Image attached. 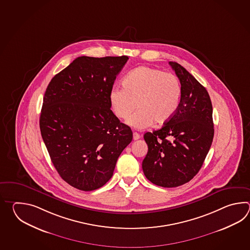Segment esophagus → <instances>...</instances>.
<instances>
[{"instance_id":"obj_1","label":"esophagus","mask_w":250,"mask_h":250,"mask_svg":"<svg viewBox=\"0 0 250 250\" xmlns=\"http://www.w3.org/2000/svg\"><path fill=\"white\" fill-rule=\"evenodd\" d=\"M139 138H140V135H139L138 133H133V139H134V140H138Z\"/></svg>"}]
</instances>
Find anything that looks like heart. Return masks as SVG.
<instances>
[{"mask_svg": "<svg viewBox=\"0 0 250 250\" xmlns=\"http://www.w3.org/2000/svg\"><path fill=\"white\" fill-rule=\"evenodd\" d=\"M123 87L110 91V105L120 120H127L138 107V111L127 121L136 128L169 122L181 104L180 80L159 69L140 66L133 69L123 79Z\"/></svg>", "mask_w": 250, "mask_h": 250, "instance_id": "1", "label": "heart"}]
</instances>
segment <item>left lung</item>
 I'll return each mask as SVG.
<instances>
[{
	"label": "left lung",
	"mask_w": 250,
	"mask_h": 250,
	"mask_svg": "<svg viewBox=\"0 0 250 250\" xmlns=\"http://www.w3.org/2000/svg\"><path fill=\"white\" fill-rule=\"evenodd\" d=\"M169 64L181 82V104L162 128L144 135L148 152L142 168L152 183L175 188L192 180L201 169L214 129L212 102L207 89L181 64Z\"/></svg>",
	"instance_id": "8db88e82"
}]
</instances>
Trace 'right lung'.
Segmentation results:
<instances>
[{"instance_id": "1", "label": "right lung", "mask_w": 250, "mask_h": 250, "mask_svg": "<svg viewBox=\"0 0 250 250\" xmlns=\"http://www.w3.org/2000/svg\"><path fill=\"white\" fill-rule=\"evenodd\" d=\"M127 56H80L55 75L43 96L42 140L59 174L70 186L92 191L112 178L131 128L111 110L109 94Z\"/></svg>"}]
</instances>
